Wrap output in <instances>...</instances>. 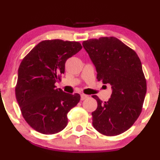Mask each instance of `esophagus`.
<instances>
[{"instance_id":"obj_1","label":"esophagus","mask_w":160,"mask_h":160,"mask_svg":"<svg viewBox=\"0 0 160 160\" xmlns=\"http://www.w3.org/2000/svg\"><path fill=\"white\" fill-rule=\"evenodd\" d=\"M88 98H89V95H85V94H82V95H81V100H82V101L85 100V99Z\"/></svg>"}]
</instances>
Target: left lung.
I'll list each match as a JSON object with an SVG mask.
<instances>
[{"label": "left lung", "mask_w": 160, "mask_h": 160, "mask_svg": "<svg viewBox=\"0 0 160 160\" xmlns=\"http://www.w3.org/2000/svg\"><path fill=\"white\" fill-rule=\"evenodd\" d=\"M97 71V79L112 88L111 97L92 113V125L107 136L123 133L137 120L142 111L147 81L135 50L114 37H102L82 42Z\"/></svg>", "instance_id": "8db88e82"}]
</instances>
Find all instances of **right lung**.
Instances as JSON below:
<instances>
[{"mask_svg": "<svg viewBox=\"0 0 160 160\" xmlns=\"http://www.w3.org/2000/svg\"><path fill=\"white\" fill-rule=\"evenodd\" d=\"M82 49L77 41L47 40L40 42L20 63L15 88L16 98L28 124L44 135L56 134L66 127L68 113L80 100L56 89L65 65Z\"/></svg>", "mask_w": 160, "mask_h": 160, "instance_id": "add662e5", "label": "right lung"}]
</instances>
